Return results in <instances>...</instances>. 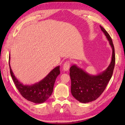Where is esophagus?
Listing matches in <instances>:
<instances>
[{"mask_svg": "<svg viewBox=\"0 0 125 125\" xmlns=\"http://www.w3.org/2000/svg\"><path fill=\"white\" fill-rule=\"evenodd\" d=\"M70 62L69 61H66V62L64 63V65H63V69L64 71H68L69 69V67H70Z\"/></svg>", "mask_w": 125, "mask_h": 125, "instance_id": "obj_1", "label": "esophagus"}]
</instances>
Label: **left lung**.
<instances>
[{"label": "left lung", "mask_w": 125, "mask_h": 125, "mask_svg": "<svg viewBox=\"0 0 125 125\" xmlns=\"http://www.w3.org/2000/svg\"><path fill=\"white\" fill-rule=\"evenodd\" d=\"M100 28L109 41L112 49V60L106 69L97 75H92L75 64L70 68L71 94L82 103L96 100L102 94L112 77L115 68V52L112 39L104 28L101 26Z\"/></svg>", "instance_id": "8db88e82"}]
</instances>
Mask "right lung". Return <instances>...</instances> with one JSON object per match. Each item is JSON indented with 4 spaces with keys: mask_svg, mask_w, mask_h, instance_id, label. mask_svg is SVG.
I'll use <instances>...</instances> for the list:
<instances>
[{
    "mask_svg": "<svg viewBox=\"0 0 125 125\" xmlns=\"http://www.w3.org/2000/svg\"><path fill=\"white\" fill-rule=\"evenodd\" d=\"M10 73L15 86L22 96L26 99L35 104L44 103L52 95L55 82L60 74V66L55 67L41 81L33 85H23L18 80L10 68L9 56Z\"/></svg>",
    "mask_w": 125,
    "mask_h": 125,
    "instance_id": "right-lung-1",
    "label": "right lung"
}]
</instances>
